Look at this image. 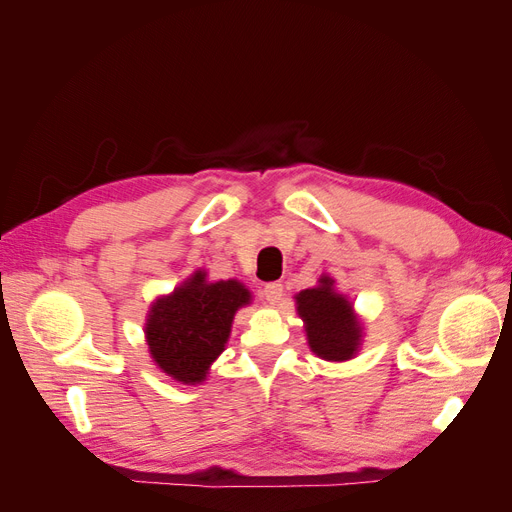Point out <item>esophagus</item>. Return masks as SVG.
Returning <instances> with one entry per match:
<instances>
[{
  "instance_id": "esophagus-1",
  "label": "esophagus",
  "mask_w": 512,
  "mask_h": 512,
  "mask_svg": "<svg viewBox=\"0 0 512 512\" xmlns=\"http://www.w3.org/2000/svg\"><path fill=\"white\" fill-rule=\"evenodd\" d=\"M282 294H284V286L280 282H271V284H267L265 288H262V297H265L271 305L280 303Z\"/></svg>"
}]
</instances>
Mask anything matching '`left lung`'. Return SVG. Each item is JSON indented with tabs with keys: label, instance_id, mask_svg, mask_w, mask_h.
Segmentation results:
<instances>
[{
	"label": "left lung",
	"instance_id": "left-lung-1",
	"mask_svg": "<svg viewBox=\"0 0 512 512\" xmlns=\"http://www.w3.org/2000/svg\"><path fill=\"white\" fill-rule=\"evenodd\" d=\"M297 314L303 320L307 346L329 363H346L363 346V322L354 303L335 290V280L322 273L314 288L294 294Z\"/></svg>",
	"mask_w": 512,
	"mask_h": 512
}]
</instances>
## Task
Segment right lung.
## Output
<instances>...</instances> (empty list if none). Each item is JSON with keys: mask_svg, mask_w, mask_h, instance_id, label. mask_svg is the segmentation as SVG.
Returning <instances> with one entry per match:
<instances>
[{"mask_svg": "<svg viewBox=\"0 0 512 512\" xmlns=\"http://www.w3.org/2000/svg\"><path fill=\"white\" fill-rule=\"evenodd\" d=\"M252 303V292L239 280L209 282L198 269L151 303L145 342L151 361L181 384H200L213 361L226 350L232 320Z\"/></svg>", "mask_w": 512, "mask_h": 512, "instance_id": "right-lung-1", "label": "right lung"}]
</instances>
